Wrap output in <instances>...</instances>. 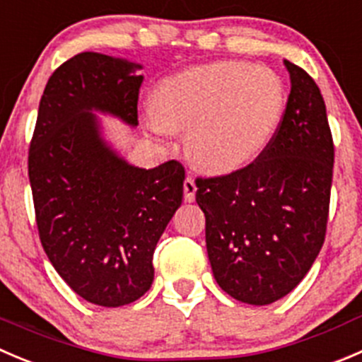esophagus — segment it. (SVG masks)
Wrapping results in <instances>:
<instances>
[{
    "label": "esophagus",
    "mask_w": 362,
    "mask_h": 362,
    "mask_svg": "<svg viewBox=\"0 0 362 362\" xmlns=\"http://www.w3.org/2000/svg\"><path fill=\"white\" fill-rule=\"evenodd\" d=\"M184 198L185 202H194L196 198V184H194V178L187 177L184 180Z\"/></svg>",
    "instance_id": "34e87169"
}]
</instances>
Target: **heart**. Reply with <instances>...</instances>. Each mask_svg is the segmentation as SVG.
Wrapping results in <instances>:
<instances>
[{"label": "heart", "mask_w": 362, "mask_h": 362, "mask_svg": "<svg viewBox=\"0 0 362 362\" xmlns=\"http://www.w3.org/2000/svg\"><path fill=\"white\" fill-rule=\"evenodd\" d=\"M146 125L157 136L185 131L189 156L214 173L240 170L269 145L283 117L285 83L274 69L217 62L173 74L156 88Z\"/></svg>", "instance_id": "obj_1"}]
</instances>
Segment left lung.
I'll return each instance as SVG.
<instances>
[{"label":"left lung","instance_id":"1","mask_svg":"<svg viewBox=\"0 0 362 362\" xmlns=\"http://www.w3.org/2000/svg\"><path fill=\"white\" fill-rule=\"evenodd\" d=\"M285 66L292 90L269 145L240 170L196 178L214 278L255 306L303 281L327 230L334 143L324 97L306 70Z\"/></svg>","mask_w":362,"mask_h":362}]
</instances>
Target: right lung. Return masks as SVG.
Masks as SVG:
<instances>
[{"instance_id": "obj_1", "label": "right lung", "mask_w": 362, "mask_h": 362, "mask_svg": "<svg viewBox=\"0 0 362 362\" xmlns=\"http://www.w3.org/2000/svg\"><path fill=\"white\" fill-rule=\"evenodd\" d=\"M141 65L81 52L52 72L38 106L28 175L42 247L88 303L118 308L153 281V251L182 203L178 160L131 166L100 138L103 111L138 125Z\"/></svg>"}]
</instances>
